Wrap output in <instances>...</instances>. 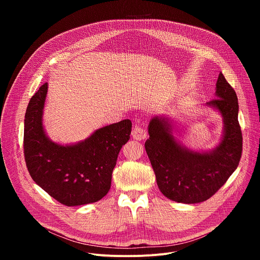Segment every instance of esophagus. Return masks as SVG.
<instances>
[{"mask_svg":"<svg viewBox=\"0 0 260 260\" xmlns=\"http://www.w3.org/2000/svg\"><path fill=\"white\" fill-rule=\"evenodd\" d=\"M133 137L136 140H144L147 137V132L146 128L139 122H136V124L134 125V129H133Z\"/></svg>","mask_w":260,"mask_h":260,"instance_id":"obj_1","label":"esophagus"}]
</instances>
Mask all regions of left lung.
I'll return each instance as SVG.
<instances>
[{"mask_svg":"<svg viewBox=\"0 0 260 260\" xmlns=\"http://www.w3.org/2000/svg\"><path fill=\"white\" fill-rule=\"evenodd\" d=\"M217 98L208 103L224 119V135L212 152L199 153L183 148L173 137L167 118L151 119L145 149L161 193L183 204H197L213 197L239 166L243 137L238 120L239 103L235 89L220 73Z\"/></svg>","mask_w":260,"mask_h":260,"instance_id":"obj_1","label":"left lung"}]
</instances>
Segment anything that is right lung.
<instances>
[{"label":"right lung","instance_id":"add662e5","mask_svg":"<svg viewBox=\"0 0 260 260\" xmlns=\"http://www.w3.org/2000/svg\"><path fill=\"white\" fill-rule=\"evenodd\" d=\"M47 93L44 83L30 99L24 116L23 153L31 179L58 203L81 206L102 200L111 187L112 172L132 122L124 119L95 131L76 145L51 142L42 125Z\"/></svg>","mask_w":260,"mask_h":260}]
</instances>
